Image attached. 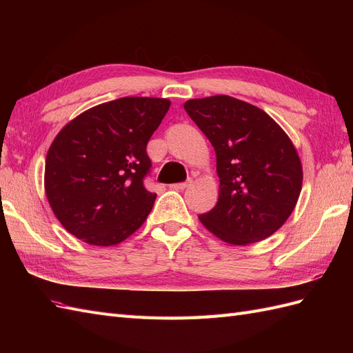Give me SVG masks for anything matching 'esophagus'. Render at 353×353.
Segmentation results:
<instances>
[{"label": "esophagus", "mask_w": 353, "mask_h": 353, "mask_svg": "<svg viewBox=\"0 0 353 353\" xmlns=\"http://www.w3.org/2000/svg\"><path fill=\"white\" fill-rule=\"evenodd\" d=\"M191 184V181H188V183H179V184H172L170 185V188L172 190H178V191H183V190H185L188 185Z\"/></svg>", "instance_id": "1"}]
</instances>
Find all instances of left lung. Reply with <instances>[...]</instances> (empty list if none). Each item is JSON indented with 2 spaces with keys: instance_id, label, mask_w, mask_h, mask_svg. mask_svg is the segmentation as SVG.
I'll return each mask as SVG.
<instances>
[{
  "instance_id": "obj_1",
  "label": "left lung",
  "mask_w": 353,
  "mask_h": 353,
  "mask_svg": "<svg viewBox=\"0 0 353 353\" xmlns=\"http://www.w3.org/2000/svg\"><path fill=\"white\" fill-rule=\"evenodd\" d=\"M184 109L216 153L219 199L200 222L234 245L272 236L302 190V162L290 138L268 113L230 95L188 100Z\"/></svg>"
}]
</instances>
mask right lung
<instances>
[{"mask_svg":"<svg viewBox=\"0 0 353 353\" xmlns=\"http://www.w3.org/2000/svg\"><path fill=\"white\" fill-rule=\"evenodd\" d=\"M170 101L123 97L85 110L51 143L44 187L56 218L91 245H114L140 228L156 194L143 179L152 162L145 147Z\"/></svg>","mask_w":353,"mask_h":353,"instance_id":"add662e5","label":"right lung"}]
</instances>
